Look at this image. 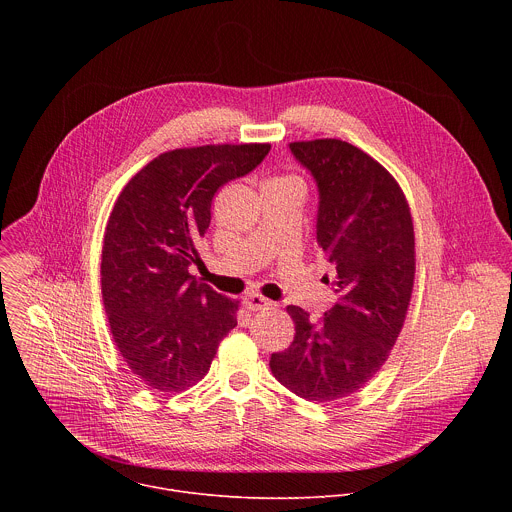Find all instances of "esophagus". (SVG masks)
<instances>
[{"label":"esophagus","mask_w":512,"mask_h":512,"mask_svg":"<svg viewBox=\"0 0 512 512\" xmlns=\"http://www.w3.org/2000/svg\"><path fill=\"white\" fill-rule=\"evenodd\" d=\"M243 304H245V308H247L249 312H259V310H269V308H273V302L267 300V298H263V296H259V294L247 296V298L243 300Z\"/></svg>","instance_id":"esophagus-1"}]
</instances>
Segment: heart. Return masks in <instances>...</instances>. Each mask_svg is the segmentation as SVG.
<instances>
[{
  "instance_id": "1",
  "label": "heart",
  "mask_w": 512,
  "mask_h": 512,
  "mask_svg": "<svg viewBox=\"0 0 512 512\" xmlns=\"http://www.w3.org/2000/svg\"><path fill=\"white\" fill-rule=\"evenodd\" d=\"M265 184H283V186H300L302 188L300 178H294V176H275V178H269Z\"/></svg>"
}]
</instances>
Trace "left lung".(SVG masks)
Returning <instances> with one entry per match:
<instances>
[{"label":"left lung","instance_id":"left-lung-1","mask_svg":"<svg viewBox=\"0 0 512 512\" xmlns=\"http://www.w3.org/2000/svg\"><path fill=\"white\" fill-rule=\"evenodd\" d=\"M289 148L318 182V245L338 302L320 322L287 306L296 336L269 367L291 393L326 403L360 391L395 346L415 283L413 216L393 174L356 145L324 137Z\"/></svg>","mask_w":512,"mask_h":512}]
</instances>
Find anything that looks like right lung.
<instances>
[{
  "instance_id": "add662e5",
  "label": "right lung",
  "mask_w": 512,
  "mask_h": 512,
  "mask_svg": "<svg viewBox=\"0 0 512 512\" xmlns=\"http://www.w3.org/2000/svg\"><path fill=\"white\" fill-rule=\"evenodd\" d=\"M269 150L212 143L164 152L125 184L109 214L103 304L119 354L150 389L196 385L237 326L239 300L216 294L188 267L200 259L216 190L257 168Z\"/></svg>"
}]
</instances>
